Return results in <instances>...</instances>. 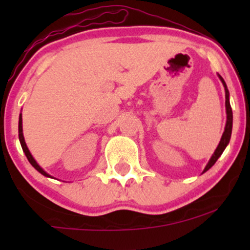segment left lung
Instances as JSON below:
<instances>
[{
  "label": "left lung",
  "mask_w": 250,
  "mask_h": 250,
  "mask_svg": "<svg viewBox=\"0 0 250 250\" xmlns=\"http://www.w3.org/2000/svg\"><path fill=\"white\" fill-rule=\"evenodd\" d=\"M220 77L221 82H222L223 87H225V91H226V113H227V122H226V127H225V131H223L222 134V137H221V141L219 143V146H217V148L215 149L213 156L210 157V160H209V162L207 163V166H206L205 170H203V173H206V171L208 170V169H210L213 166L215 165V162L217 161V159L222 155L223 150H225L227 146H228L229 141H230V136H231V129H233V111H231V107H230V102H229V91H228V88H227V84L225 82V80L222 79V77Z\"/></svg>",
  "instance_id": "8db88e82"
}]
</instances>
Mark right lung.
Segmentation results:
<instances>
[{"instance_id": "obj_1", "label": "right lung", "mask_w": 250, "mask_h": 250, "mask_svg": "<svg viewBox=\"0 0 250 250\" xmlns=\"http://www.w3.org/2000/svg\"><path fill=\"white\" fill-rule=\"evenodd\" d=\"M19 139H20V143H21V146H22V149H23L25 156H27L28 161L30 162V165L33 166V167L35 168L36 170L39 171V173H41L42 175H44V176H47V177H51L49 174L45 173V171L43 170V169H42L41 167H40L39 165H37V162L35 161V159H34L33 155L30 154L29 149H28L27 145H25L24 137H23V130H22V114H20V119H19Z\"/></svg>"}]
</instances>
